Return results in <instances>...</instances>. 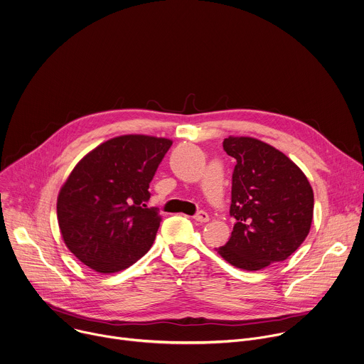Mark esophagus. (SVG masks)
<instances>
[{
    "mask_svg": "<svg viewBox=\"0 0 364 364\" xmlns=\"http://www.w3.org/2000/svg\"><path fill=\"white\" fill-rule=\"evenodd\" d=\"M194 220L198 221V223H207L210 220V215L205 213V211H198L196 215H194Z\"/></svg>",
    "mask_w": 364,
    "mask_h": 364,
    "instance_id": "esophagus-1",
    "label": "esophagus"
}]
</instances>
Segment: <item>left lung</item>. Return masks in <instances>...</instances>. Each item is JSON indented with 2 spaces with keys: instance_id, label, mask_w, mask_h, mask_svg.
Wrapping results in <instances>:
<instances>
[{
  "instance_id": "left-lung-1",
  "label": "left lung",
  "mask_w": 364,
  "mask_h": 364,
  "mask_svg": "<svg viewBox=\"0 0 364 364\" xmlns=\"http://www.w3.org/2000/svg\"><path fill=\"white\" fill-rule=\"evenodd\" d=\"M237 160L230 214L231 238L215 251L231 265L259 271L285 261L305 241L314 218V190L304 171L282 151L254 137L224 139Z\"/></svg>"
}]
</instances>
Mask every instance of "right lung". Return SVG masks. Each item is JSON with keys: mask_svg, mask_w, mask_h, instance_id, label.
<instances>
[{"mask_svg": "<svg viewBox=\"0 0 364 364\" xmlns=\"http://www.w3.org/2000/svg\"><path fill=\"white\" fill-rule=\"evenodd\" d=\"M171 144L164 137L117 136L75 166L58 194L56 214L65 245L86 267L119 272L150 250L161 218L144 203Z\"/></svg>", "mask_w": 364, "mask_h": 364, "instance_id": "right-lung-1", "label": "right lung"}]
</instances>
